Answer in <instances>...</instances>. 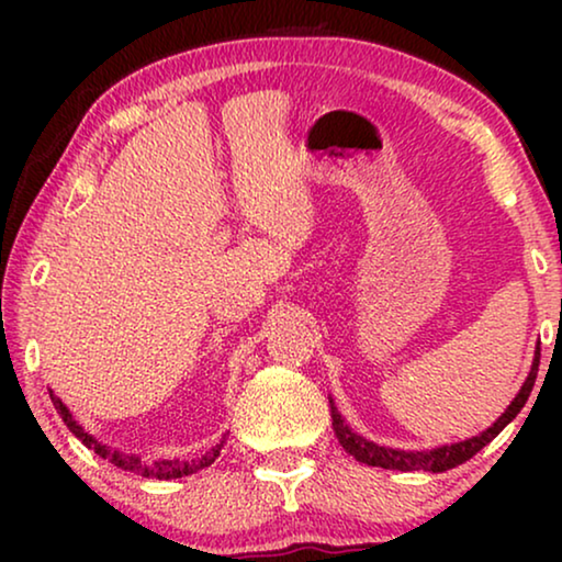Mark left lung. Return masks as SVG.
<instances>
[{
	"instance_id": "8db88e82",
	"label": "left lung",
	"mask_w": 562,
	"mask_h": 562,
	"mask_svg": "<svg viewBox=\"0 0 562 562\" xmlns=\"http://www.w3.org/2000/svg\"><path fill=\"white\" fill-rule=\"evenodd\" d=\"M537 371H540V342H537V348H535L532 368H529L527 381L521 383L519 394L514 396V402L506 406V412L494 422V425H491L488 429H483L481 435L468 437V440L440 445V448H432V450H398V448H386V445H375L371 440H366L363 435L352 432L348 422L342 419V414L337 412V406H335L333 398H329L335 435H337V440H340V445L345 448V452H350V456L356 458L358 463L375 465V468H386V471H404V473H412V471L445 473V471H450V468H456L460 463H465V460H471L475 452H479L481 448H486V445L494 440V437L502 432V429L509 425L514 417H517V414L521 412V406L527 404L529 394H532Z\"/></svg>"
}]
</instances>
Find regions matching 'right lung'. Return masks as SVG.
<instances>
[{"label": "right lung", "instance_id": "add662e5", "mask_svg": "<svg viewBox=\"0 0 562 562\" xmlns=\"http://www.w3.org/2000/svg\"><path fill=\"white\" fill-rule=\"evenodd\" d=\"M50 391V389H48ZM50 402L53 406H56V412L60 414V419L66 422V427L71 429V432L79 437V440L87 445L89 450H94L99 458L110 460L112 465L122 468V471H130L135 475H143V479H158V481H171V479H183V475H191L196 471H202V468H210L214 460H217L220 450L225 448V437L214 445L212 450H206L204 456H199L194 460H153V463H145V460L140 456H133V452H122V450H114L110 448V445L99 442L94 435H89L87 429H83L79 422L74 419V414L68 412V406L60 402V398L53 394L50 391Z\"/></svg>", "mask_w": 562, "mask_h": 562}]
</instances>
